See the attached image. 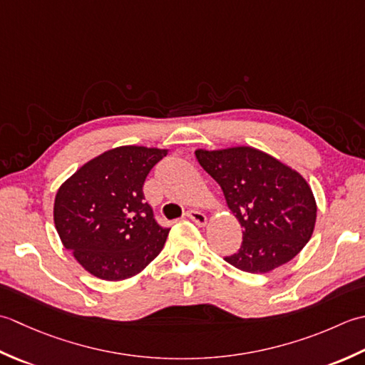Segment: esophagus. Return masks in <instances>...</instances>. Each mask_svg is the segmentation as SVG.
Masks as SVG:
<instances>
[{"label":"esophagus","mask_w":365,"mask_h":365,"mask_svg":"<svg viewBox=\"0 0 365 365\" xmlns=\"http://www.w3.org/2000/svg\"><path fill=\"white\" fill-rule=\"evenodd\" d=\"M185 215H187V217H189L190 220L195 222V224H197L198 227H205V225L207 224V217H206V214H203L202 211L190 210V211L185 212Z\"/></svg>","instance_id":"34e87169"}]
</instances>
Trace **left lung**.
<instances>
[{
    "label": "left lung",
    "mask_w": 365,
    "mask_h": 365,
    "mask_svg": "<svg viewBox=\"0 0 365 365\" xmlns=\"http://www.w3.org/2000/svg\"><path fill=\"white\" fill-rule=\"evenodd\" d=\"M195 155L242 227L241 249L227 263L264 274L299 254L317 222L314 192L299 172L252 146L200 148Z\"/></svg>",
    "instance_id": "8db88e82"
}]
</instances>
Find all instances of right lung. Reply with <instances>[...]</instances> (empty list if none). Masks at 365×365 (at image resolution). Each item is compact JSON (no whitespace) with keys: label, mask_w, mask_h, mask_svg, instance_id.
Returning a JSON list of instances; mask_svg holds the SVG:
<instances>
[{"label":"right lung","mask_w":365,"mask_h":365,"mask_svg":"<svg viewBox=\"0 0 365 365\" xmlns=\"http://www.w3.org/2000/svg\"><path fill=\"white\" fill-rule=\"evenodd\" d=\"M167 154L160 148L118 146L59 185L53 205L59 240L94 277L130 279L160 254L170 230L154 220L143 184Z\"/></svg>","instance_id":"add662e5"}]
</instances>
